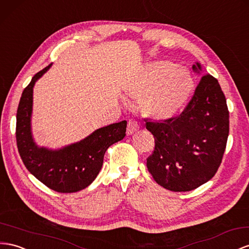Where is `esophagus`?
Returning <instances> with one entry per match:
<instances>
[{
  "label": "esophagus",
  "mask_w": 249,
  "mask_h": 249,
  "mask_svg": "<svg viewBox=\"0 0 249 249\" xmlns=\"http://www.w3.org/2000/svg\"><path fill=\"white\" fill-rule=\"evenodd\" d=\"M139 130V124L137 120H133L130 119L127 122V126H126V134L127 135H132L135 132H137Z\"/></svg>",
  "instance_id": "34e87169"
}]
</instances>
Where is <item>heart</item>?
<instances>
[{"label":"heart","mask_w":249,"mask_h":249,"mask_svg":"<svg viewBox=\"0 0 249 249\" xmlns=\"http://www.w3.org/2000/svg\"><path fill=\"white\" fill-rule=\"evenodd\" d=\"M195 89L192 73L167 60L147 64L126 85V93L143 99V110L152 118L169 119L183 108Z\"/></svg>","instance_id":"1"}]
</instances>
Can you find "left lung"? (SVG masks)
Here are the masks:
<instances>
[{
    "label": "left lung",
    "mask_w": 249,
    "mask_h": 249,
    "mask_svg": "<svg viewBox=\"0 0 249 249\" xmlns=\"http://www.w3.org/2000/svg\"><path fill=\"white\" fill-rule=\"evenodd\" d=\"M193 70L199 73L201 65L196 63ZM145 126L155 138L146 166L159 185L189 192L204 184L219 169L230 133V112L218 80L202 76L179 116L145 119Z\"/></svg>",
    "instance_id": "left-lung-1"
}]
</instances>
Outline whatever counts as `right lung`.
Listing matches in <instances>:
<instances>
[{"label":"right lung","mask_w":249,"mask_h":249,"mask_svg":"<svg viewBox=\"0 0 249 249\" xmlns=\"http://www.w3.org/2000/svg\"><path fill=\"white\" fill-rule=\"evenodd\" d=\"M50 67L51 64L37 72L22 93L17 112V145L27 170L42 183L58 193H75L86 189L97 177L106 151L125 136L126 122L100 127L85 139L59 150L37 146L31 133L33 87Z\"/></svg>","instance_id":"right-lung-1"}]
</instances>
